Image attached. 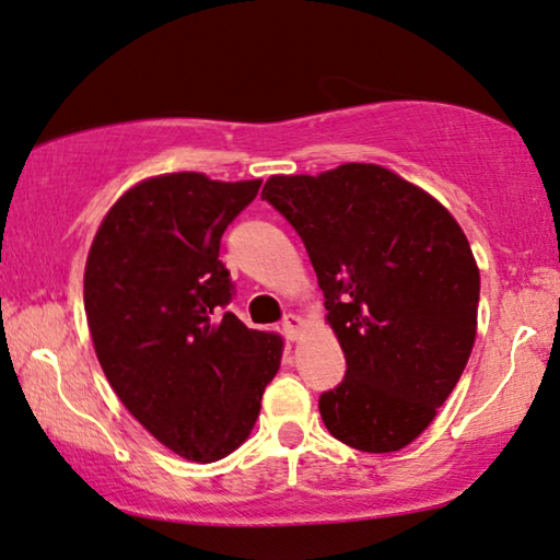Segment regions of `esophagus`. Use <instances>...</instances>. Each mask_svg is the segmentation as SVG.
Masks as SVG:
<instances>
[{"instance_id":"esophagus-1","label":"esophagus","mask_w":560,"mask_h":560,"mask_svg":"<svg viewBox=\"0 0 560 560\" xmlns=\"http://www.w3.org/2000/svg\"><path fill=\"white\" fill-rule=\"evenodd\" d=\"M304 329V319L299 314H287V319H283V334H287V339H299V334Z\"/></svg>"}]
</instances>
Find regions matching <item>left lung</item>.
<instances>
[{"label": "left lung", "instance_id": "8db88e82", "mask_svg": "<svg viewBox=\"0 0 560 560\" xmlns=\"http://www.w3.org/2000/svg\"><path fill=\"white\" fill-rule=\"evenodd\" d=\"M261 198L302 236L347 357L319 399L334 438L395 453L435 420L478 331L480 271L453 213L374 163L271 175Z\"/></svg>", "mask_w": 560, "mask_h": 560}]
</instances>
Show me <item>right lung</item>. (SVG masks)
Returning a JSON list of instances; mask_svg holds the SVG:
<instances>
[{"label": "right lung", "instance_id": "1", "mask_svg": "<svg viewBox=\"0 0 560 560\" xmlns=\"http://www.w3.org/2000/svg\"><path fill=\"white\" fill-rule=\"evenodd\" d=\"M261 180L163 173L115 200L90 246L85 314L107 382L161 445L215 463L252 435L283 339L223 312L229 223Z\"/></svg>", "mask_w": 560, "mask_h": 560}]
</instances>
